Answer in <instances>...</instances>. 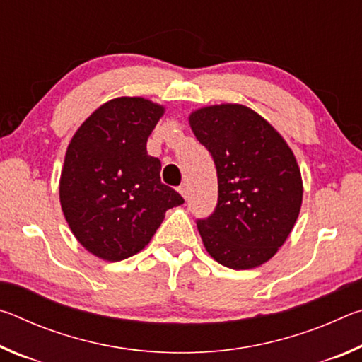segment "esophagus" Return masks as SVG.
I'll return each instance as SVG.
<instances>
[{
  "mask_svg": "<svg viewBox=\"0 0 362 362\" xmlns=\"http://www.w3.org/2000/svg\"><path fill=\"white\" fill-rule=\"evenodd\" d=\"M179 193L183 196V198H187V196H188V187H187V183H182V185L179 187Z\"/></svg>",
  "mask_w": 362,
  "mask_h": 362,
  "instance_id": "34e87169",
  "label": "esophagus"
}]
</instances>
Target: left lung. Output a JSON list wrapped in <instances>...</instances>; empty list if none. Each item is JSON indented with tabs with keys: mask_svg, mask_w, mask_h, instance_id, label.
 Segmentation results:
<instances>
[{
	"mask_svg": "<svg viewBox=\"0 0 362 362\" xmlns=\"http://www.w3.org/2000/svg\"><path fill=\"white\" fill-rule=\"evenodd\" d=\"M189 126L217 169V206L196 222L206 250L233 269L262 265L283 246L302 206L296 156L267 119L238 103L196 110Z\"/></svg>",
	"mask_w": 362,
	"mask_h": 362,
	"instance_id": "obj_1",
	"label": "left lung"
}]
</instances>
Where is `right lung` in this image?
<instances>
[{"label": "right lung", "instance_id": "add662e5", "mask_svg": "<svg viewBox=\"0 0 362 362\" xmlns=\"http://www.w3.org/2000/svg\"><path fill=\"white\" fill-rule=\"evenodd\" d=\"M164 108L142 97H118L86 119L66 148L60 206L81 246L119 262L142 250L164 220L183 204L161 183V161L146 140Z\"/></svg>", "mask_w": 362, "mask_h": 362}]
</instances>
